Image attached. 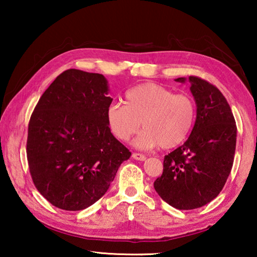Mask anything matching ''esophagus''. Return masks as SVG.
Wrapping results in <instances>:
<instances>
[{
	"label": "esophagus",
	"instance_id": "obj_1",
	"mask_svg": "<svg viewBox=\"0 0 257 257\" xmlns=\"http://www.w3.org/2000/svg\"><path fill=\"white\" fill-rule=\"evenodd\" d=\"M133 159L137 160V161H145L146 160V156L143 155V154H139V153H133Z\"/></svg>",
	"mask_w": 257,
	"mask_h": 257
}]
</instances>
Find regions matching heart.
<instances>
[{"mask_svg":"<svg viewBox=\"0 0 257 257\" xmlns=\"http://www.w3.org/2000/svg\"><path fill=\"white\" fill-rule=\"evenodd\" d=\"M124 98V104L108 105L107 125L116 138L127 142L142 123L144 129L133 143L139 150L173 149L186 141L194 127L196 105L189 95L147 82L129 89Z\"/></svg>","mask_w":257,"mask_h":257,"instance_id":"heart-1","label":"heart"}]
</instances>
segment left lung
I'll list each match as a JSON object with an SVG mask.
<instances>
[{
  "label": "left lung",
  "mask_w": 257,
  "mask_h": 257,
  "mask_svg": "<svg viewBox=\"0 0 257 257\" xmlns=\"http://www.w3.org/2000/svg\"><path fill=\"white\" fill-rule=\"evenodd\" d=\"M196 120L190 136L165 155L162 176L154 181L159 196L178 210H194L213 201L227 181L236 151L237 127L222 93L206 80L190 76Z\"/></svg>",
  "instance_id": "obj_1"
}]
</instances>
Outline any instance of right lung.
<instances>
[{
  "label": "right lung",
  "instance_id": "1",
  "mask_svg": "<svg viewBox=\"0 0 257 257\" xmlns=\"http://www.w3.org/2000/svg\"><path fill=\"white\" fill-rule=\"evenodd\" d=\"M108 92L103 75L69 69L45 90L30 118V175L37 190L61 210L93 205L132 155L107 125Z\"/></svg>",
  "mask_w": 257,
  "mask_h": 257
}]
</instances>
